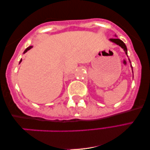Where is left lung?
<instances>
[{
    "label": "left lung",
    "mask_w": 150,
    "mask_h": 150,
    "mask_svg": "<svg viewBox=\"0 0 150 150\" xmlns=\"http://www.w3.org/2000/svg\"><path fill=\"white\" fill-rule=\"evenodd\" d=\"M115 36H116V37H117V36L116 35V34H115ZM110 41H111V42H114V43H115V44H116L117 45L120 46V47H121L122 48H123V50H124L125 53H126V54L127 55V57H128V56H127V47H126V45H125V44H124V42L123 41L121 40H120V39L117 38H110ZM128 60H129V63H130V66H131V68H132V72H133V67H132V64H131L130 60H129V58H128Z\"/></svg>",
    "instance_id": "obj_1"
}]
</instances>
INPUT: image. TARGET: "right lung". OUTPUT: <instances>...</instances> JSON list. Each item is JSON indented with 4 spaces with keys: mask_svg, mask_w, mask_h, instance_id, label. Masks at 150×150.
I'll return each mask as SVG.
<instances>
[{
    "mask_svg": "<svg viewBox=\"0 0 150 150\" xmlns=\"http://www.w3.org/2000/svg\"><path fill=\"white\" fill-rule=\"evenodd\" d=\"M33 46H28V48H27L26 49V50H24V52H23V54H25L26 52H27V51H28L29 50H30V49L32 48H33ZM22 62V59H21V60H20V62H19V64L20 63H21Z\"/></svg>",
    "mask_w": 150,
    "mask_h": 150,
    "instance_id": "obj_1",
    "label": "right lung"
}]
</instances>
